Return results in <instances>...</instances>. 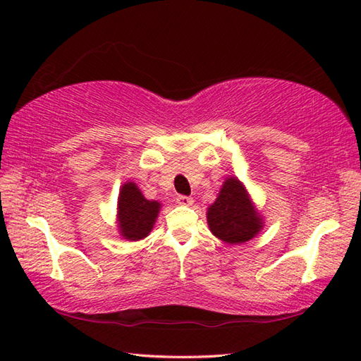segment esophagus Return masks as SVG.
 <instances>
[{"label":"esophagus","mask_w":361,"mask_h":361,"mask_svg":"<svg viewBox=\"0 0 361 361\" xmlns=\"http://www.w3.org/2000/svg\"><path fill=\"white\" fill-rule=\"evenodd\" d=\"M176 203L181 204V206H190L194 203L192 197H188V195H178L176 197Z\"/></svg>","instance_id":"obj_1"}]
</instances>
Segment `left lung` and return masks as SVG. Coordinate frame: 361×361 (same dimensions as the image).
<instances>
[{
  "mask_svg": "<svg viewBox=\"0 0 361 361\" xmlns=\"http://www.w3.org/2000/svg\"><path fill=\"white\" fill-rule=\"evenodd\" d=\"M208 225L212 234L226 243H243L260 231L262 219L237 178L224 183L216 203L208 209Z\"/></svg>",
  "mask_w": 361,
  "mask_h": 361,
  "instance_id": "obj_1",
  "label": "left lung"
}]
</instances>
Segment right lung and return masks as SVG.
<instances>
[{
  "label": "right lung",
  "mask_w": 361,
  "mask_h": 361,
  "mask_svg": "<svg viewBox=\"0 0 361 361\" xmlns=\"http://www.w3.org/2000/svg\"><path fill=\"white\" fill-rule=\"evenodd\" d=\"M159 212V203L145 200L135 183L122 186L118 202L121 234L128 240H140L152 231Z\"/></svg>",
  "instance_id": "obj_1"
}]
</instances>
